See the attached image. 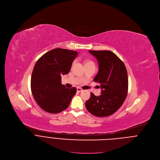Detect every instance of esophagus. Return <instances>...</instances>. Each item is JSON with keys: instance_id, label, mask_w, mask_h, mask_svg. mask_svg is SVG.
Segmentation results:
<instances>
[{"instance_id": "esophagus-1", "label": "esophagus", "mask_w": 160, "mask_h": 160, "mask_svg": "<svg viewBox=\"0 0 160 160\" xmlns=\"http://www.w3.org/2000/svg\"><path fill=\"white\" fill-rule=\"evenodd\" d=\"M77 92H81L83 91V90H82L81 88L77 87Z\"/></svg>"}]
</instances>
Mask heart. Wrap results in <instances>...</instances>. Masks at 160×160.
I'll use <instances>...</instances> for the list:
<instances>
[{
	"mask_svg": "<svg viewBox=\"0 0 160 160\" xmlns=\"http://www.w3.org/2000/svg\"><path fill=\"white\" fill-rule=\"evenodd\" d=\"M75 63V62L74 61V62H73V65ZM95 65V63H94V62H93V61H92V60H87L85 61V65Z\"/></svg>",
	"mask_w": 160,
	"mask_h": 160,
	"instance_id": "heart-1",
	"label": "heart"
}]
</instances>
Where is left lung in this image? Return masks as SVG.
I'll use <instances>...</instances> for the list:
<instances>
[{"instance_id":"left-lung-1","label":"left lung","mask_w":160,"mask_h":160,"mask_svg":"<svg viewBox=\"0 0 160 160\" xmlns=\"http://www.w3.org/2000/svg\"><path fill=\"white\" fill-rule=\"evenodd\" d=\"M98 62V72L93 81L98 83L102 94L91 97L85 102L87 110L93 115L105 117L116 112L127 96L128 80L123 62L109 50H89Z\"/></svg>"}]
</instances>
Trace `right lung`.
<instances>
[{
    "mask_svg": "<svg viewBox=\"0 0 160 160\" xmlns=\"http://www.w3.org/2000/svg\"><path fill=\"white\" fill-rule=\"evenodd\" d=\"M77 51L55 48L43 55L36 62L31 77L32 95L40 108L58 113L68 108L77 92L75 87L67 88L61 76L68 73Z\"/></svg>",
    "mask_w": 160,
    "mask_h": 160,
    "instance_id": "obj_1",
    "label": "right lung"
}]
</instances>
